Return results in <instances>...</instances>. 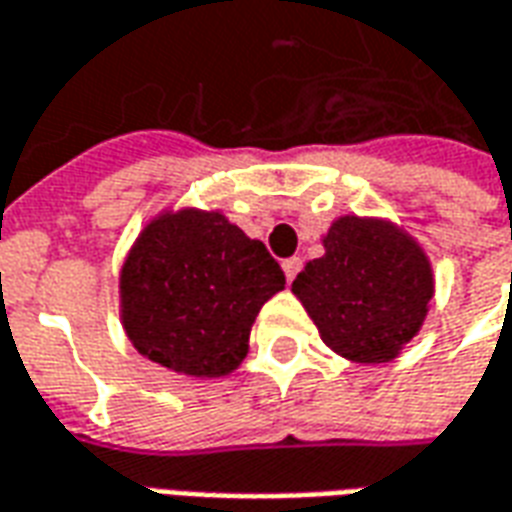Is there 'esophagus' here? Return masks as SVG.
Wrapping results in <instances>:
<instances>
[{
  "label": "esophagus",
  "mask_w": 512,
  "mask_h": 512,
  "mask_svg": "<svg viewBox=\"0 0 512 512\" xmlns=\"http://www.w3.org/2000/svg\"><path fill=\"white\" fill-rule=\"evenodd\" d=\"M302 270V259L300 256H292V259L283 261V272H286V281L292 283L297 278V272Z\"/></svg>",
  "instance_id": "obj_1"
}]
</instances>
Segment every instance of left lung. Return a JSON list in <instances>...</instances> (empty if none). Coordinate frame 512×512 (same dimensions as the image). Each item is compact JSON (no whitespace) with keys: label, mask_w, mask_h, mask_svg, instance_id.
Returning a JSON list of instances; mask_svg holds the SVG:
<instances>
[{"label":"left lung","mask_w":512,"mask_h":512,"mask_svg":"<svg viewBox=\"0 0 512 512\" xmlns=\"http://www.w3.org/2000/svg\"><path fill=\"white\" fill-rule=\"evenodd\" d=\"M292 292L330 349L357 363H384L420 330L434 278L406 234L341 218L324 237V256L305 264Z\"/></svg>","instance_id":"8db88e82"}]
</instances>
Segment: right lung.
Here are the masks:
<instances>
[{
	"label": "right lung",
	"instance_id": "1",
	"mask_svg": "<svg viewBox=\"0 0 512 512\" xmlns=\"http://www.w3.org/2000/svg\"><path fill=\"white\" fill-rule=\"evenodd\" d=\"M119 286L138 352L177 374L223 376L242 363L251 324L286 275L223 215L185 210L149 223Z\"/></svg>",
	"mask_w": 512,
	"mask_h": 512
}]
</instances>
